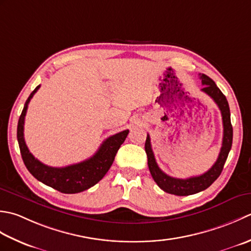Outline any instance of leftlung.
I'll return each instance as SVG.
<instances>
[{
    "instance_id": "1",
    "label": "left lung",
    "mask_w": 251,
    "mask_h": 251,
    "mask_svg": "<svg viewBox=\"0 0 251 251\" xmlns=\"http://www.w3.org/2000/svg\"><path fill=\"white\" fill-rule=\"evenodd\" d=\"M201 83L203 88L202 92L208 94L214 100L219 107L220 111L222 115V122H223V140H222V147L220 151L217 161L214 165L209 169L207 172L198 176H192L188 178H176L166 175L165 172L161 171V169L158 167L154 152L151 150V137L147 134V139L145 142V151L147 154V163L150 168L151 175L154 178V181L157 183L162 191L166 193L173 194L176 196H187L193 195L206 190L211 184L217 180L219 176L221 175L223 170L224 163L226 161L228 152L231 151L232 142H233V127L231 124V112H229V107L226 97L224 96L220 89L214 83L212 79L209 78L206 75H201Z\"/></svg>"
}]
</instances>
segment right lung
I'll use <instances>...</instances> for the list:
<instances>
[{
	"mask_svg": "<svg viewBox=\"0 0 251 251\" xmlns=\"http://www.w3.org/2000/svg\"><path fill=\"white\" fill-rule=\"evenodd\" d=\"M39 89L40 85L33 90L28 100H25L22 115L18 120L17 140L25 166L37 180L60 193L75 194L88 190V188L94 186L97 182H100L109 170L115 160L117 151L122 143L125 142L129 130H125L109 136L103 142V144L93 156L82 162L64 168H54L44 165L29 151L24 137L25 117L28 104Z\"/></svg>",
	"mask_w": 251,
	"mask_h": 251,
	"instance_id": "obj_1",
	"label": "right lung"
}]
</instances>
